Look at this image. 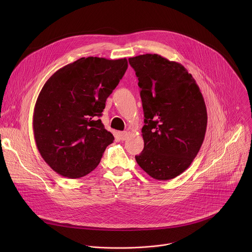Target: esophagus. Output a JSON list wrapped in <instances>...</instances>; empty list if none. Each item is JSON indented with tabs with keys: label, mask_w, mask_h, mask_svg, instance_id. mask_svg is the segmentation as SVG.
I'll return each mask as SVG.
<instances>
[{
	"label": "esophagus",
	"mask_w": 252,
	"mask_h": 252,
	"mask_svg": "<svg viewBox=\"0 0 252 252\" xmlns=\"http://www.w3.org/2000/svg\"><path fill=\"white\" fill-rule=\"evenodd\" d=\"M119 137H120V139H121L122 141H125V140H127L128 137H129V132H127V131L120 132V133H119Z\"/></svg>",
	"instance_id": "1"
}]
</instances>
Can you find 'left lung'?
<instances>
[{"mask_svg":"<svg viewBox=\"0 0 252 252\" xmlns=\"http://www.w3.org/2000/svg\"><path fill=\"white\" fill-rule=\"evenodd\" d=\"M141 88L144 150L139 166L158 180L175 179L197 156L205 139L208 113L191 73L158 54L129 58Z\"/></svg>","mask_w":252,"mask_h":252,"instance_id":"left-lung-1","label":"left lung"}]
</instances>
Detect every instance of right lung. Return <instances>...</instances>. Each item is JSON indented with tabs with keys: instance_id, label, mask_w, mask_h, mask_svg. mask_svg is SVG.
<instances>
[{
	"instance_id": "obj_1",
	"label": "right lung",
	"mask_w": 252,
	"mask_h": 252,
	"mask_svg": "<svg viewBox=\"0 0 252 252\" xmlns=\"http://www.w3.org/2000/svg\"><path fill=\"white\" fill-rule=\"evenodd\" d=\"M127 68L126 58L83 57L44 83L34 108V137L45 163L60 176L88 175L113 143L98 117Z\"/></svg>"
}]
</instances>
